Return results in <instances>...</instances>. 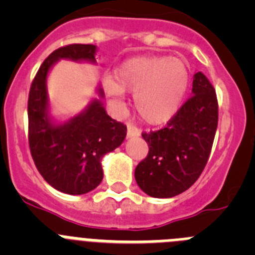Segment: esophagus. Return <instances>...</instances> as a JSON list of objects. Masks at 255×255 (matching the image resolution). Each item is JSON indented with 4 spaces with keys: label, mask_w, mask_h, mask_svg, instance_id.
<instances>
[{
    "label": "esophagus",
    "mask_w": 255,
    "mask_h": 255,
    "mask_svg": "<svg viewBox=\"0 0 255 255\" xmlns=\"http://www.w3.org/2000/svg\"><path fill=\"white\" fill-rule=\"evenodd\" d=\"M140 134H141L140 129L135 128V126L131 125V124H128V138L129 139L138 138V136H140Z\"/></svg>",
    "instance_id": "1"
}]
</instances>
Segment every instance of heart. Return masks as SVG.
I'll list each match as a JSON object with an SVG mask.
<instances>
[{"label": "heart", "instance_id": "heart-1", "mask_svg": "<svg viewBox=\"0 0 255 255\" xmlns=\"http://www.w3.org/2000/svg\"><path fill=\"white\" fill-rule=\"evenodd\" d=\"M190 75L185 61L170 56H140L126 60L116 75L106 74L103 89L114 105L121 106L126 92L134 94L139 116L149 124L170 120L188 92Z\"/></svg>", "mask_w": 255, "mask_h": 255}]
</instances>
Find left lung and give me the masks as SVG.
<instances>
[{
	"mask_svg": "<svg viewBox=\"0 0 255 255\" xmlns=\"http://www.w3.org/2000/svg\"><path fill=\"white\" fill-rule=\"evenodd\" d=\"M190 96L166 128L141 134L149 152L135 168V180L149 197L181 194L206 167L217 130V97L202 73L193 76Z\"/></svg>",
	"mask_w": 255,
	"mask_h": 255,
	"instance_id": "obj_1",
	"label": "left lung"
}]
</instances>
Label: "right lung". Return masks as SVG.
<instances>
[{
    "label": "right lung",
    "mask_w": 255,
    "mask_h": 255,
    "mask_svg": "<svg viewBox=\"0 0 255 255\" xmlns=\"http://www.w3.org/2000/svg\"><path fill=\"white\" fill-rule=\"evenodd\" d=\"M97 51L94 44H70L53 51L38 70L29 92L31 157L42 177L65 194L82 195L100 185L103 155L120 147L126 136V126L106 112L100 84L97 97L75 116L62 120L51 112L47 80L53 66L60 60L97 64Z\"/></svg>",
    "instance_id": "add662e5"
}]
</instances>
